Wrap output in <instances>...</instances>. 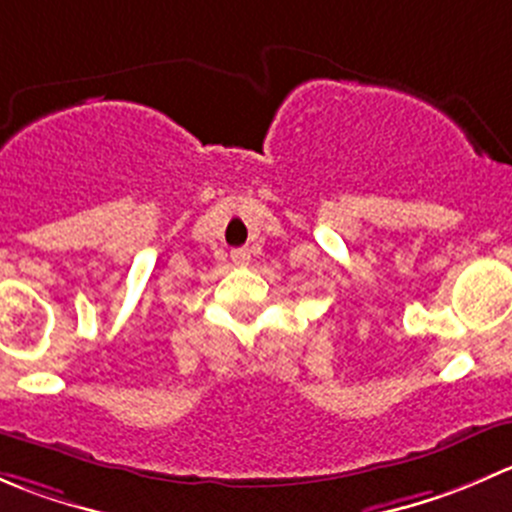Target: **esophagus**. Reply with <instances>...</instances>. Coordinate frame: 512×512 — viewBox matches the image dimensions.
Instances as JSON below:
<instances>
[{
    "mask_svg": "<svg viewBox=\"0 0 512 512\" xmlns=\"http://www.w3.org/2000/svg\"><path fill=\"white\" fill-rule=\"evenodd\" d=\"M232 262H235V265H247V262H250V250H247V247L232 250Z\"/></svg>",
    "mask_w": 512,
    "mask_h": 512,
    "instance_id": "34e87169",
    "label": "esophagus"
}]
</instances>
